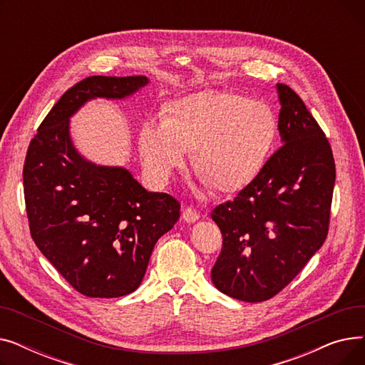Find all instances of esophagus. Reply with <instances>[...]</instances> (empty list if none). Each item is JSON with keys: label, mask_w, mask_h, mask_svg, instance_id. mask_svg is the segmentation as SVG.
<instances>
[{"label": "esophagus", "mask_w": 365, "mask_h": 365, "mask_svg": "<svg viewBox=\"0 0 365 365\" xmlns=\"http://www.w3.org/2000/svg\"><path fill=\"white\" fill-rule=\"evenodd\" d=\"M182 217H183V220H185L186 223H194V222H197V220L200 219V215L195 212L194 208L187 207V208H185V210H183V215H182Z\"/></svg>", "instance_id": "esophagus-1"}]
</instances>
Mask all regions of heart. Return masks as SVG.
Returning <instances> with one entry per match:
<instances>
[{
	"mask_svg": "<svg viewBox=\"0 0 365 365\" xmlns=\"http://www.w3.org/2000/svg\"><path fill=\"white\" fill-rule=\"evenodd\" d=\"M278 133L274 110L237 93L202 91L178 101L165 118L143 123L139 149L145 175L164 186L195 149V165L220 192L252 183L271 155Z\"/></svg>",
	"mask_w": 365,
	"mask_h": 365,
	"instance_id": "b5f03b06",
	"label": "heart"
}]
</instances>
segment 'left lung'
Returning a JSON list of instances; mask_svg holds the SVG:
<instances>
[{"label":"left lung","instance_id":"1","mask_svg":"<svg viewBox=\"0 0 365 365\" xmlns=\"http://www.w3.org/2000/svg\"><path fill=\"white\" fill-rule=\"evenodd\" d=\"M282 146L212 219L223 237L212 281L223 294L263 302L278 294L327 238L336 167L330 143L285 84H277Z\"/></svg>","mask_w":365,"mask_h":365}]
</instances>
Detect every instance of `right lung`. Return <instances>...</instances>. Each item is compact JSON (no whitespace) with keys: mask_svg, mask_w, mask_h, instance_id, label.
<instances>
[{"mask_svg":"<svg viewBox=\"0 0 365 365\" xmlns=\"http://www.w3.org/2000/svg\"><path fill=\"white\" fill-rule=\"evenodd\" d=\"M148 83L143 75H96L76 83L28 148L24 187L32 240L87 297L136 290L153 247L180 217V204L171 195L148 192L124 167L88 161L71 139V117L88 101H121Z\"/></svg>","mask_w":365,"mask_h":365,"instance_id":"add662e5","label":"right lung"}]
</instances>
